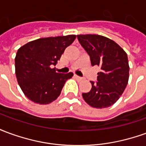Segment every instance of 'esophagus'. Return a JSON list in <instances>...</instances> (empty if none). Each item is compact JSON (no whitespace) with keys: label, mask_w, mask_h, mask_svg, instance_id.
I'll return each instance as SVG.
<instances>
[{"label":"esophagus","mask_w":146,"mask_h":146,"mask_svg":"<svg viewBox=\"0 0 146 146\" xmlns=\"http://www.w3.org/2000/svg\"><path fill=\"white\" fill-rule=\"evenodd\" d=\"M74 76H75V78H76V79H77V80H82V78H81L80 76H77V75H76V74L74 75Z\"/></svg>","instance_id":"esophagus-1"}]
</instances>
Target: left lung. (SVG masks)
<instances>
[{
	"label": "left lung",
	"mask_w": 146,
	"mask_h": 146,
	"mask_svg": "<svg viewBox=\"0 0 146 146\" xmlns=\"http://www.w3.org/2000/svg\"><path fill=\"white\" fill-rule=\"evenodd\" d=\"M77 39L89 54L92 66L101 68L98 81H90L92 89L83 93V98L92 107H110L119 99L128 82L127 53L116 42L101 35H77Z\"/></svg>",
	"instance_id": "left-lung-1"
}]
</instances>
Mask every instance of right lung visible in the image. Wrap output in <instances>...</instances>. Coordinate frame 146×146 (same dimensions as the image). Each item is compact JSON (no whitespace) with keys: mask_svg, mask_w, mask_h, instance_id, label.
<instances>
[{"mask_svg":"<svg viewBox=\"0 0 146 146\" xmlns=\"http://www.w3.org/2000/svg\"><path fill=\"white\" fill-rule=\"evenodd\" d=\"M76 35L40 38L22 46L15 58V75L24 95L35 103L46 105L60 95L73 73H56L55 66Z\"/></svg>","mask_w":146,"mask_h":146,"instance_id":"1","label":"right lung"}]
</instances>
